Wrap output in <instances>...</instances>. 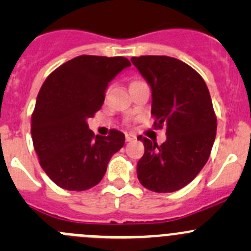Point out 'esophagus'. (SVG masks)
Instances as JSON below:
<instances>
[{
  "instance_id": "1",
  "label": "esophagus",
  "mask_w": 251,
  "mask_h": 251,
  "mask_svg": "<svg viewBox=\"0 0 251 251\" xmlns=\"http://www.w3.org/2000/svg\"><path fill=\"white\" fill-rule=\"evenodd\" d=\"M125 138H126V142H131V141L135 140V136L131 135V133H126Z\"/></svg>"
}]
</instances>
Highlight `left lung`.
Segmentation results:
<instances>
[{"instance_id": "8db88e82", "label": "left lung", "mask_w": 251, "mask_h": 251, "mask_svg": "<svg viewBox=\"0 0 251 251\" xmlns=\"http://www.w3.org/2000/svg\"><path fill=\"white\" fill-rule=\"evenodd\" d=\"M151 88L153 128H166L158 146L143 136L144 154L137 163L141 184L156 193L178 191L206 164L216 137L217 119L207 86L192 67L166 55L132 57Z\"/></svg>"}]
</instances>
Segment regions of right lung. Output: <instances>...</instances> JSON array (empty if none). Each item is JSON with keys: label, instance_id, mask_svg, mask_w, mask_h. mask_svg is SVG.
I'll return each mask as SVG.
<instances>
[{"label": "right lung", "instance_id": "1", "mask_svg": "<svg viewBox=\"0 0 251 251\" xmlns=\"http://www.w3.org/2000/svg\"><path fill=\"white\" fill-rule=\"evenodd\" d=\"M131 63L125 57L78 55L45 80L31 115V137L40 165L60 188L86 191L100 183L125 135L111 128L96 136L88 128L102 107L108 83Z\"/></svg>", "mask_w": 251, "mask_h": 251}]
</instances>
